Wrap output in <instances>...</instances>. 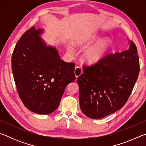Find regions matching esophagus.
Listing matches in <instances>:
<instances>
[{
    "label": "esophagus",
    "instance_id": "1",
    "mask_svg": "<svg viewBox=\"0 0 146 146\" xmlns=\"http://www.w3.org/2000/svg\"><path fill=\"white\" fill-rule=\"evenodd\" d=\"M82 73V68L78 67V66H77V67L75 68V75L76 78L78 77V76H80Z\"/></svg>",
    "mask_w": 146,
    "mask_h": 146
}]
</instances>
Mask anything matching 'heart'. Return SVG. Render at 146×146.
Segmentation results:
<instances>
[{
    "label": "heart",
    "mask_w": 146,
    "mask_h": 146,
    "mask_svg": "<svg viewBox=\"0 0 146 146\" xmlns=\"http://www.w3.org/2000/svg\"><path fill=\"white\" fill-rule=\"evenodd\" d=\"M100 36L97 34L91 35L90 36H86L76 41L78 45H86V44L92 43L93 42L99 40ZM111 46V42L108 39H104L98 42L93 45L86 48L83 53V58L89 63H94L100 60L103 57L106 51L108 50ZM68 50L72 53L73 48L72 46H68Z\"/></svg>",
    "instance_id": "heart-1"
}]
</instances>
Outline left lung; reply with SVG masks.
<instances>
[{"instance_id":"8db88e82","label":"left lung","mask_w":146,"mask_h":146,"mask_svg":"<svg viewBox=\"0 0 146 146\" xmlns=\"http://www.w3.org/2000/svg\"><path fill=\"white\" fill-rule=\"evenodd\" d=\"M121 53L109 54L95 64L84 66L78 76L79 102L82 113L98 119L122 108L132 92L140 71L137 49L133 41Z\"/></svg>"}]
</instances>
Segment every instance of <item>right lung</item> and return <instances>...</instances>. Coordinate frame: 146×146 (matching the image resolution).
I'll list each match as a JSON object with an SVG mask.
<instances>
[{
  "mask_svg": "<svg viewBox=\"0 0 146 146\" xmlns=\"http://www.w3.org/2000/svg\"><path fill=\"white\" fill-rule=\"evenodd\" d=\"M34 26L24 33L12 54L11 68L19 95L31 111L48 115L58 108L68 84L75 80V64L62 60Z\"/></svg>",
  "mask_w": 146,
  "mask_h": 146,
  "instance_id": "1",
  "label": "right lung"
}]
</instances>
